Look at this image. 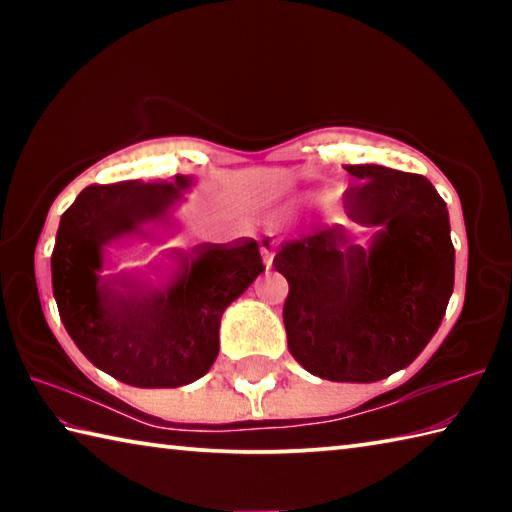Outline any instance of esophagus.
I'll use <instances>...</instances> for the list:
<instances>
[{"instance_id": "esophagus-1", "label": "esophagus", "mask_w": 512, "mask_h": 512, "mask_svg": "<svg viewBox=\"0 0 512 512\" xmlns=\"http://www.w3.org/2000/svg\"><path fill=\"white\" fill-rule=\"evenodd\" d=\"M259 253H262V259H264V266L266 268H271L273 266V257H275V246H277V241L275 239H271V237H262L259 239Z\"/></svg>"}]
</instances>
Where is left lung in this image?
<instances>
[{"mask_svg": "<svg viewBox=\"0 0 512 512\" xmlns=\"http://www.w3.org/2000/svg\"><path fill=\"white\" fill-rule=\"evenodd\" d=\"M359 185L341 212L282 244L289 282L284 329L311 375L370 384L415 361L443 323L454 291L449 212L418 173L345 167Z\"/></svg>", "mask_w": 512, "mask_h": 512, "instance_id": "left-lung-1", "label": "left lung"}]
</instances>
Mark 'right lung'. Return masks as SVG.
<instances>
[{
	"label": "right lung",
	"mask_w": 512,
	"mask_h": 512,
	"mask_svg": "<svg viewBox=\"0 0 512 512\" xmlns=\"http://www.w3.org/2000/svg\"><path fill=\"white\" fill-rule=\"evenodd\" d=\"M126 180L85 187L51 253L58 314L88 361L137 388L201 379L219 354L223 311L264 271L259 244H176L169 216L192 189Z\"/></svg>",
	"instance_id": "obj_1"
}]
</instances>
